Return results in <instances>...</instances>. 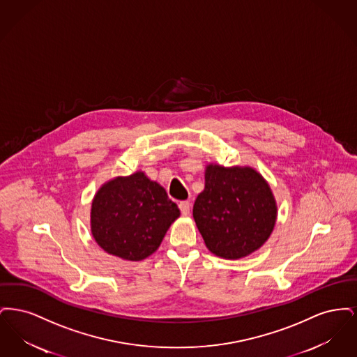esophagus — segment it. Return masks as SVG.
I'll return each instance as SVG.
<instances>
[{
  "label": "esophagus",
  "instance_id": "esophagus-1",
  "mask_svg": "<svg viewBox=\"0 0 357 357\" xmlns=\"http://www.w3.org/2000/svg\"><path fill=\"white\" fill-rule=\"evenodd\" d=\"M190 207H191V204H190L188 201L179 202V208H181V213H182L183 215H188V214H190Z\"/></svg>",
  "mask_w": 357,
  "mask_h": 357
}]
</instances>
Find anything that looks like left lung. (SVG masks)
Listing matches in <instances>:
<instances>
[{
  "instance_id": "8db88e82",
  "label": "left lung",
  "mask_w": 357,
  "mask_h": 357,
  "mask_svg": "<svg viewBox=\"0 0 357 357\" xmlns=\"http://www.w3.org/2000/svg\"><path fill=\"white\" fill-rule=\"evenodd\" d=\"M192 215L213 255L238 259L258 250L271 237L277 204L272 188L255 169L208 165Z\"/></svg>"
}]
</instances>
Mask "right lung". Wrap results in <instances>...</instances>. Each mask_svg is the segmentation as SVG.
<instances>
[{
	"instance_id": "right-lung-1",
	"label": "right lung",
	"mask_w": 357,
	"mask_h": 357,
	"mask_svg": "<svg viewBox=\"0 0 357 357\" xmlns=\"http://www.w3.org/2000/svg\"><path fill=\"white\" fill-rule=\"evenodd\" d=\"M179 215L166 190L136 171L98 190L91 208V231L104 252L140 261L156 252Z\"/></svg>"
}]
</instances>
